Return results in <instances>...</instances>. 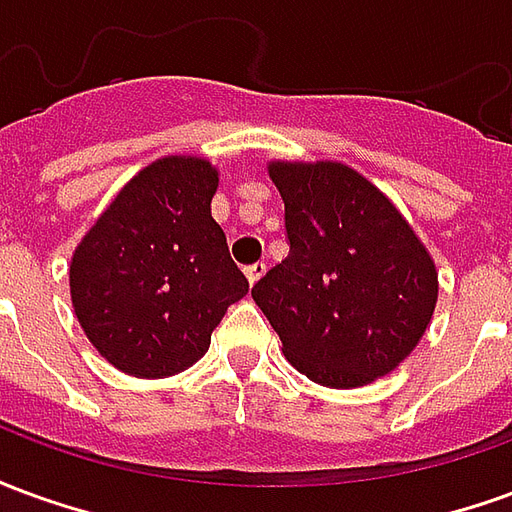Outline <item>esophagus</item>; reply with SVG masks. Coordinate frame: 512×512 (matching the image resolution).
I'll use <instances>...</instances> for the list:
<instances>
[{"mask_svg":"<svg viewBox=\"0 0 512 512\" xmlns=\"http://www.w3.org/2000/svg\"><path fill=\"white\" fill-rule=\"evenodd\" d=\"M244 274H246V279H249V285H255L257 279L266 274V263H263V260H257V263H252V266L244 268Z\"/></svg>","mask_w":512,"mask_h":512,"instance_id":"1","label":"esophagus"}]
</instances>
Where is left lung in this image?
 <instances>
[{
  "label": "left lung",
  "mask_w": 512,
  "mask_h": 512,
  "mask_svg": "<svg viewBox=\"0 0 512 512\" xmlns=\"http://www.w3.org/2000/svg\"><path fill=\"white\" fill-rule=\"evenodd\" d=\"M288 257L252 288L282 354L321 386L373 384L430 326L439 271L395 202L340 161H268Z\"/></svg>",
  "instance_id": "1"
}]
</instances>
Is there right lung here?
Masks as SVG:
<instances>
[{
  "label": "right lung",
  "instance_id": "add662e5",
  "mask_svg": "<svg viewBox=\"0 0 512 512\" xmlns=\"http://www.w3.org/2000/svg\"><path fill=\"white\" fill-rule=\"evenodd\" d=\"M219 169L164 156L139 169L71 257V301L87 340L134 378L200 362L249 282L211 216Z\"/></svg>",
  "mask_w": 512,
  "mask_h": 512
}]
</instances>
